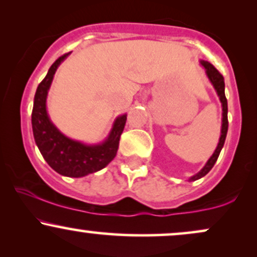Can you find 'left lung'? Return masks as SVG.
Masks as SVG:
<instances>
[{
	"instance_id": "obj_1",
	"label": "left lung",
	"mask_w": 257,
	"mask_h": 257,
	"mask_svg": "<svg viewBox=\"0 0 257 257\" xmlns=\"http://www.w3.org/2000/svg\"><path fill=\"white\" fill-rule=\"evenodd\" d=\"M201 64H202L203 68L206 69V74L208 76L209 81L212 82L213 87H214L215 91H217V94L219 99H220V103L222 106V120H221V135L220 139H219V144L217 148H215L214 153L212 154L211 158L208 159V162L206 163V165L203 166L202 169L197 172L196 175H194L193 177L189 178V181H196L203 176H206L211 171V169L214 166L215 162H217L219 154H220V151L222 146L225 144V139H226V134H227V128H228V120H227V99L225 97V82H224V78L220 73L215 69L213 64L209 63L207 61H201Z\"/></svg>"
}]
</instances>
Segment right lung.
<instances>
[{
	"label": "right lung",
	"mask_w": 257,
	"mask_h": 257,
	"mask_svg": "<svg viewBox=\"0 0 257 257\" xmlns=\"http://www.w3.org/2000/svg\"><path fill=\"white\" fill-rule=\"evenodd\" d=\"M58 57L37 87L32 110V131L43 158L55 171L67 177H83L104 169L116 157L126 115L117 117L103 144L85 145L63 135L52 124L46 111V97L58 66L68 55Z\"/></svg>",
	"instance_id": "1"
}]
</instances>
